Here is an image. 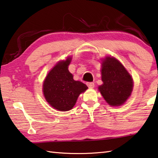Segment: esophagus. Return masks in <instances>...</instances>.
Returning <instances> with one entry per match:
<instances>
[{"label":"esophagus","instance_id":"34e87169","mask_svg":"<svg viewBox=\"0 0 158 158\" xmlns=\"http://www.w3.org/2000/svg\"><path fill=\"white\" fill-rule=\"evenodd\" d=\"M87 86L89 87V88H94V82H87Z\"/></svg>","mask_w":158,"mask_h":158}]
</instances>
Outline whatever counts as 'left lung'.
<instances>
[{"label": "left lung", "mask_w": 158, "mask_h": 158, "mask_svg": "<svg viewBox=\"0 0 158 158\" xmlns=\"http://www.w3.org/2000/svg\"><path fill=\"white\" fill-rule=\"evenodd\" d=\"M102 81L98 87L102 96L109 105L118 106L131 94L133 82L124 66L114 57H107L102 62Z\"/></svg>", "instance_id": "obj_1"}]
</instances>
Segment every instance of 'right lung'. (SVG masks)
Returning a JSON list of instances; mask_svg holds the SVG:
<instances>
[{
  "label": "right lung",
  "instance_id": "right-lung-1",
  "mask_svg": "<svg viewBox=\"0 0 158 158\" xmlns=\"http://www.w3.org/2000/svg\"><path fill=\"white\" fill-rule=\"evenodd\" d=\"M71 57L57 63L49 72L43 85V92L47 102L60 111L73 108L80 94L87 86L81 81H76L68 70Z\"/></svg>",
  "mask_w": 158,
  "mask_h": 158
}]
</instances>
